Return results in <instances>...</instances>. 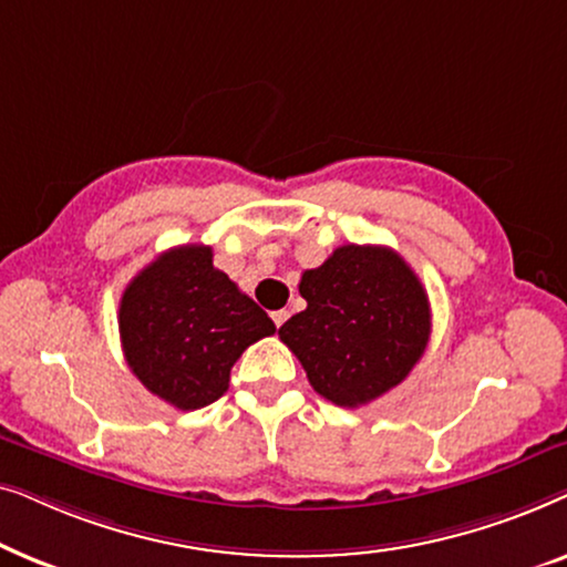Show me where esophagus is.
I'll return each instance as SVG.
<instances>
[{
    "label": "esophagus",
    "mask_w": 567,
    "mask_h": 567,
    "mask_svg": "<svg viewBox=\"0 0 567 567\" xmlns=\"http://www.w3.org/2000/svg\"><path fill=\"white\" fill-rule=\"evenodd\" d=\"M270 317H274L276 328H281V324L289 320V312H286V309H276V312H270Z\"/></svg>",
    "instance_id": "34e87169"
}]
</instances>
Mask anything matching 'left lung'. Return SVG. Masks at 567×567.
I'll use <instances>...</instances> for the list:
<instances>
[{
    "mask_svg": "<svg viewBox=\"0 0 567 567\" xmlns=\"http://www.w3.org/2000/svg\"><path fill=\"white\" fill-rule=\"evenodd\" d=\"M299 293L307 309L286 320L278 338L332 405L359 408L382 398L429 346V293L390 247H338L320 268L301 274Z\"/></svg>",
    "mask_w": 567,
    "mask_h": 567,
    "instance_id": "1",
    "label": "left lung"
}]
</instances>
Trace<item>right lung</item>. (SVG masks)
Returning <instances> with one entry per match:
<instances>
[{
	"label": "right lung",
	"instance_id": "right-lung-1",
	"mask_svg": "<svg viewBox=\"0 0 567 567\" xmlns=\"http://www.w3.org/2000/svg\"><path fill=\"white\" fill-rule=\"evenodd\" d=\"M118 330L138 382L177 410H198L227 392L235 361L276 324L214 268L212 247L183 245L126 286Z\"/></svg>",
	"mask_w": 567,
	"mask_h": 567
}]
</instances>
